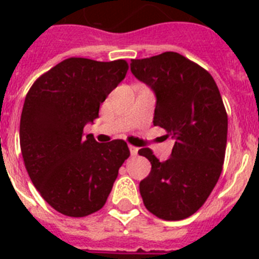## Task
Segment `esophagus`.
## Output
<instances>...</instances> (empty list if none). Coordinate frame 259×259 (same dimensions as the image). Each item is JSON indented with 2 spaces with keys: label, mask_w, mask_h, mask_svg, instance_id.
Wrapping results in <instances>:
<instances>
[{
  "label": "esophagus",
  "mask_w": 259,
  "mask_h": 259,
  "mask_svg": "<svg viewBox=\"0 0 259 259\" xmlns=\"http://www.w3.org/2000/svg\"><path fill=\"white\" fill-rule=\"evenodd\" d=\"M130 148V152H131V155H137V152H139V148H136V146L134 145H130L128 146Z\"/></svg>",
  "instance_id": "1"
}]
</instances>
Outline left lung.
<instances>
[{
    "instance_id": "obj_1",
    "label": "left lung",
    "mask_w": 259,
    "mask_h": 259,
    "mask_svg": "<svg viewBox=\"0 0 259 259\" xmlns=\"http://www.w3.org/2000/svg\"><path fill=\"white\" fill-rule=\"evenodd\" d=\"M136 79L154 92V125L175 141L161 162L149 148L150 174L140 182L144 205L164 221H180L202 206L221 176L227 145L228 118L211 75L175 52L132 59Z\"/></svg>"
}]
</instances>
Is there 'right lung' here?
<instances>
[{
	"label": "right lung",
	"instance_id": "obj_1",
	"mask_svg": "<svg viewBox=\"0 0 259 259\" xmlns=\"http://www.w3.org/2000/svg\"><path fill=\"white\" fill-rule=\"evenodd\" d=\"M124 59L67 58L36 80L20 116V149L32 183L50 206L67 217H87L106 202L127 143L100 144L84 136L100 105L125 77Z\"/></svg>",
	"mask_w": 259,
	"mask_h": 259
}]
</instances>
